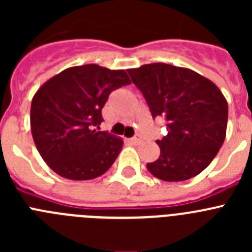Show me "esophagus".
<instances>
[{
	"label": "esophagus",
	"mask_w": 252,
	"mask_h": 252,
	"mask_svg": "<svg viewBox=\"0 0 252 252\" xmlns=\"http://www.w3.org/2000/svg\"><path fill=\"white\" fill-rule=\"evenodd\" d=\"M130 141L132 142L133 145H139V144H141V139H140L139 136H135V137H132V139H130Z\"/></svg>",
	"instance_id": "1"
}]
</instances>
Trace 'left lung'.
Masks as SVG:
<instances>
[{
    "label": "left lung",
    "instance_id": "1",
    "mask_svg": "<svg viewBox=\"0 0 252 252\" xmlns=\"http://www.w3.org/2000/svg\"><path fill=\"white\" fill-rule=\"evenodd\" d=\"M153 117L168 133L157 140L160 157L146 168L165 182L190 179L211 164L226 137L228 104L217 86L188 68L153 63L127 69Z\"/></svg>",
    "mask_w": 252,
    "mask_h": 252
}]
</instances>
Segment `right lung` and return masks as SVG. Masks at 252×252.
Instances as JSON below:
<instances>
[{"label":"right lung","mask_w":252,"mask_h":252,"mask_svg":"<svg viewBox=\"0 0 252 252\" xmlns=\"http://www.w3.org/2000/svg\"><path fill=\"white\" fill-rule=\"evenodd\" d=\"M124 69L97 64L72 66L54 75L32 97L30 126L37 151L60 177L90 180L104 174L124 141L98 131L112 91L130 84Z\"/></svg>","instance_id":"right-lung-1"}]
</instances>
